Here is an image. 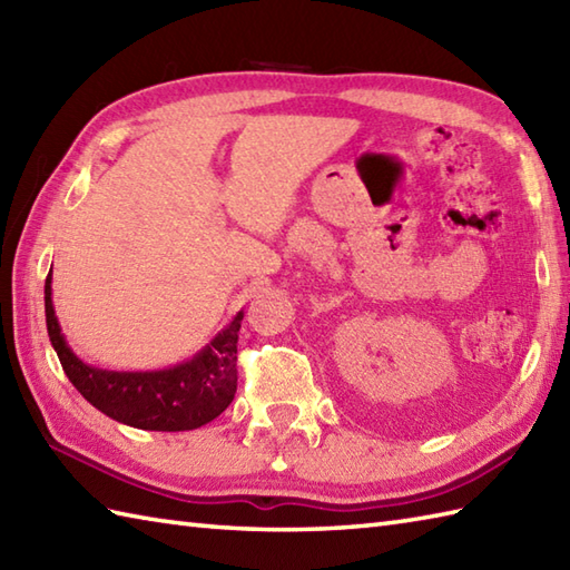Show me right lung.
Instances as JSON below:
<instances>
[{
  "mask_svg": "<svg viewBox=\"0 0 570 570\" xmlns=\"http://www.w3.org/2000/svg\"><path fill=\"white\" fill-rule=\"evenodd\" d=\"M53 276L43 286L46 328L66 377L88 402L141 431H193L217 419L237 392V333L245 311L196 355L164 370L117 372L88 365L68 345L53 308Z\"/></svg>",
  "mask_w": 570,
  "mask_h": 570,
  "instance_id": "add662e5",
  "label": "right lung"
}]
</instances>
